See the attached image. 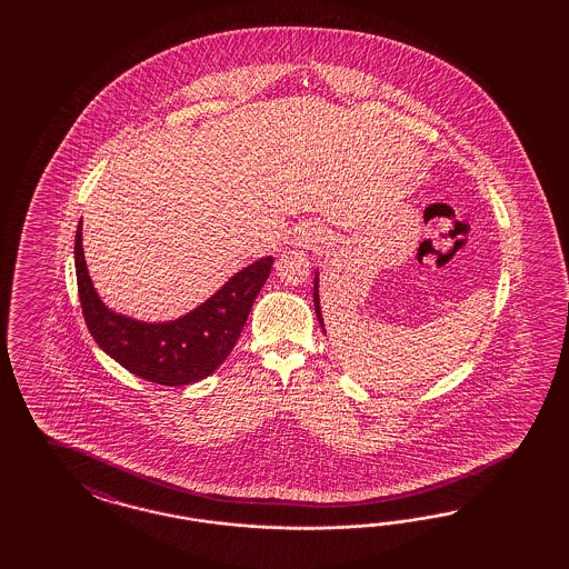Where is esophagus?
<instances>
[{"label": "esophagus", "mask_w": 569, "mask_h": 569, "mask_svg": "<svg viewBox=\"0 0 569 569\" xmlns=\"http://www.w3.org/2000/svg\"><path fill=\"white\" fill-rule=\"evenodd\" d=\"M315 240H317V233H315V231H302V233L298 236V243H302V246H307V243Z\"/></svg>", "instance_id": "1"}]
</instances>
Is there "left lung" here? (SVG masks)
I'll list each match as a JSON object with an SVG mask.
<instances>
[{
	"mask_svg": "<svg viewBox=\"0 0 569 569\" xmlns=\"http://www.w3.org/2000/svg\"><path fill=\"white\" fill-rule=\"evenodd\" d=\"M312 302H315V312H317V321L323 328V315H321V302H319V271H315V286H312ZM326 331V328H323Z\"/></svg>",
	"mask_w": 569,
	"mask_h": 569,
	"instance_id": "obj_1",
	"label": "left lung"
}]
</instances>
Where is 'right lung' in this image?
I'll list each match as a JSON object with an SVG mask.
<instances>
[{
    "label": "right lung",
    "mask_w": 569,
    "mask_h": 569,
    "mask_svg": "<svg viewBox=\"0 0 569 569\" xmlns=\"http://www.w3.org/2000/svg\"><path fill=\"white\" fill-rule=\"evenodd\" d=\"M271 264L273 257L254 260L183 317L148 323L103 305L87 271L83 221L77 224L74 236L77 288L89 333L127 371L160 386H190L223 365L271 273Z\"/></svg>",
    "instance_id": "add662e5"
}]
</instances>
